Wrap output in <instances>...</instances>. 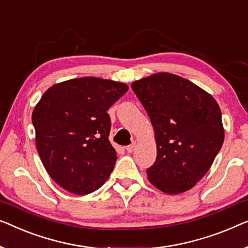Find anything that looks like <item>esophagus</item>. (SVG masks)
<instances>
[{"instance_id":"obj_1","label":"esophagus","mask_w":248,"mask_h":248,"mask_svg":"<svg viewBox=\"0 0 248 248\" xmlns=\"http://www.w3.org/2000/svg\"><path fill=\"white\" fill-rule=\"evenodd\" d=\"M135 148H136V142H133L132 144H130V145H127L126 146V151L128 153H132L133 151L135 150Z\"/></svg>"}]
</instances>
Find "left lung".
<instances>
[{
  "mask_svg": "<svg viewBox=\"0 0 248 248\" xmlns=\"http://www.w3.org/2000/svg\"><path fill=\"white\" fill-rule=\"evenodd\" d=\"M154 128L156 159L149 181L169 195L191 189L202 179L224 143L216 100L177 75L154 74L132 84Z\"/></svg>",
  "mask_w": 248,
  "mask_h": 248,
  "instance_id": "left-lung-1",
  "label": "left lung"
}]
</instances>
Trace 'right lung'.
<instances>
[{
  "mask_svg": "<svg viewBox=\"0 0 248 248\" xmlns=\"http://www.w3.org/2000/svg\"><path fill=\"white\" fill-rule=\"evenodd\" d=\"M128 91L123 82L82 77L50 87L32 113L35 145L46 172L75 195L99 189L117 160L107 110Z\"/></svg>",
  "mask_w": 248,
  "mask_h": 248,
  "instance_id": "right-lung-1",
  "label": "right lung"
}]
</instances>
